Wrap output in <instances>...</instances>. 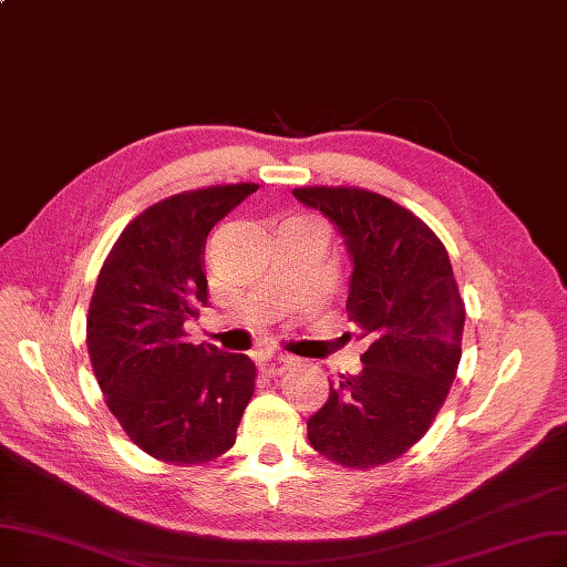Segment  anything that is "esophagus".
Wrapping results in <instances>:
<instances>
[{"instance_id":"34e87169","label":"esophagus","mask_w":567,"mask_h":567,"mask_svg":"<svg viewBox=\"0 0 567 567\" xmlns=\"http://www.w3.org/2000/svg\"><path fill=\"white\" fill-rule=\"evenodd\" d=\"M293 363V359L291 357H287V354H276V352H264L261 357H259V371L264 373V375H268V378H276V375H282L287 368Z\"/></svg>"}]
</instances>
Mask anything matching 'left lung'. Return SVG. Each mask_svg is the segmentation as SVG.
<instances>
[{"instance_id":"8db88e82","label":"left lung","mask_w":567,"mask_h":567,"mask_svg":"<svg viewBox=\"0 0 567 567\" xmlns=\"http://www.w3.org/2000/svg\"><path fill=\"white\" fill-rule=\"evenodd\" d=\"M348 245L350 322L371 344L357 375L329 382L310 445L348 467L405 454L433 424L461 361L465 308L450 255L420 217L359 187H299Z\"/></svg>"}]
</instances>
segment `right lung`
I'll return each mask as SVG.
<instances>
[{
	"label": "right lung",
	"mask_w": 567,
	"mask_h": 567,
	"mask_svg": "<svg viewBox=\"0 0 567 567\" xmlns=\"http://www.w3.org/2000/svg\"><path fill=\"white\" fill-rule=\"evenodd\" d=\"M259 185H217L143 210L109 252L87 310V352L106 405L136 447L192 465L225 454L255 391V363L189 342L208 306L210 229Z\"/></svg>",
	"instance_id": "obj_1"
}]
</instances>
